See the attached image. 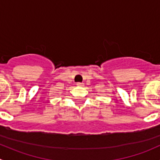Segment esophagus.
Listing matches in <instances>:
<instances>
[{"mask_svg":"<svg viewBox=\"0 0 160 160\" xmlns=\"http://www.w3.org/2000/svg\"><path fill=\"white\" fill-rule=\"evenodd\" d=\"M83 83H77V86H83Z\"/></svg>","mask_w":160,"mask_h":160,"instance_id":"esophagus-1","label":"esophagus"}]
</instances>
